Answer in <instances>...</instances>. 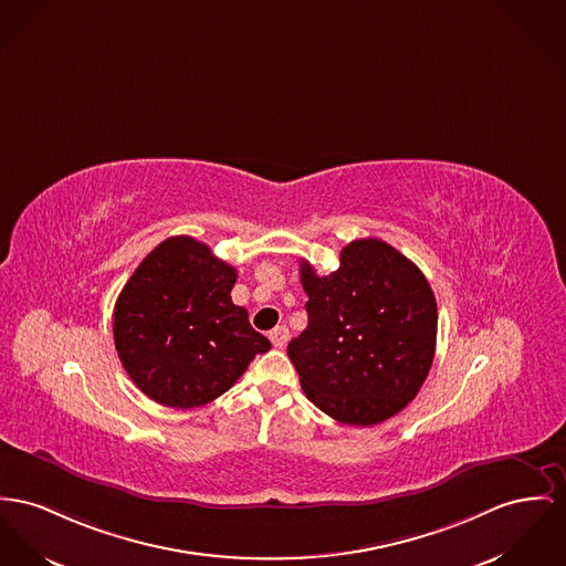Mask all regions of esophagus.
<instances>
[{"label":"esophagus","instance_id":"34e87169","mask_svg":"<svg viewBox=\"0 0 566 566\" xmlns=\"http://www.w3.org/2000/svg\"><path fill=\"white\" fill-rule=\"evenodd\" d=\"M270 340L274 347H283L290 340V331L285 326H276L274 331H270Z\"/></svg>","mask_w":566,"mask_h":566}]
</instances>
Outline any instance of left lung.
Returning <instances> with one entry per match:
<instances>
[{"label": "left lung", "instance_id": "left-lung-1", "mask_svg": "<svg viewBox=\"0 0 566 566\" xmlns=\"http://www.w3.org/2000/svg\"><path fill=\"white\" fill-rule=\"evenodd\" d=\"M339 262L317 276L302 260L308 324L287 356L311 403L345 424L371 427L401 412L427 379L438 304L418 265L384 240H354Z\"/></svg>", "mask_w": 566, "mask_h": 566}]
</instances>
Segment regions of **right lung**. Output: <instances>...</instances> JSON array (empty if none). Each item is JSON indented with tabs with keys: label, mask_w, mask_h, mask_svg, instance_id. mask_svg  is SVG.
<instances>
[{
	"label": "right lung",
	"mask_w": 566,
	"mask_h": 566,
	"mask_svg": "<svg viewBox=\"0 0 566 566\" xmlns=\"http://www.w3.org/2000/svg\"><path fill=\"white\" fill-rule=\"evenodd\" d=\"M233 265L210 247L174 235L137 265L114 308L117 356L160 406L199 408L229 390L270 340L231 302Z\"/></svg>",
	"instance_id": "1"
}]
</instances>
